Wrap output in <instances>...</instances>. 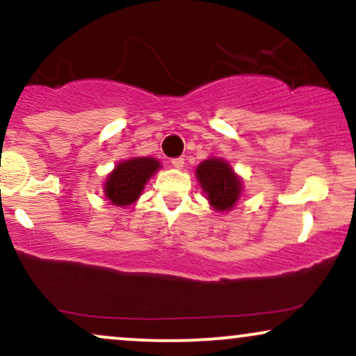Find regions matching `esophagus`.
<instances>
[{
	"label": "esophagus",
	"instance_id": "esophagus-1",
	"mask_svg": "<svg viewBox=\"0 0 356 356\" xmlns=\"http://www.w3.org/2000/svg\"><path fill=\"white\" fill-rule=\"evenodd\" d=\"M170 162H172V165L175 167V169H182L184 167V157H175V159H172Z\"/></svg>",
	"mask_w": 356,
	"mask_h": 356
}]
</instances>
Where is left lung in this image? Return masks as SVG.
<instances>
[{
	"label": "left lung",
	"instance_id": "obj_1",
	"mask_svg": "<svg viewBox=\"0 0 356 356\" xmlns=\"http://www.w3.org/2000/svg\"><path fill=\"white\" fill-rule=\"evenodd\" d=\"M200 187L216 211H230L242 192V181L224 159H205L195 169Z\"/></svg>",
	"mask_w": 356,
	"mask_h": 356
}]
</instances>
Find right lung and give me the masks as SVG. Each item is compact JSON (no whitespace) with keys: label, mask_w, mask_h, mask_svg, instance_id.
Returning <instances> with one entry per match:
<instances>
[{"label":"right lung","mask_w":356,"mask_h":356,"mask_svg":"<svg viewBox=\"0 0 356 356\" xmlns=\"http://www.w3.org/2000/svg\"><path fill=\"white\" fill-rule=\"evenodd\" d=\"M161 162L154 157H132L115 165L104 184V194L111 204L131 205L143 194L145 182L157 172Z\"/></svg>","instance_id":"1"}]
</instances>
